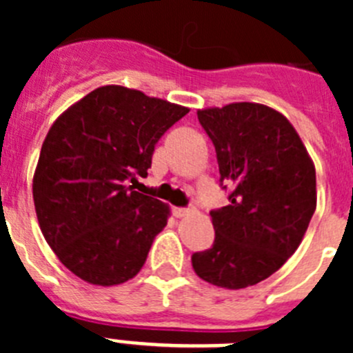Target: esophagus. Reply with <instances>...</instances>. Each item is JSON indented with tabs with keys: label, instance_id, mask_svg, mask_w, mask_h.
Returning <instances> with one entry per match:
<instances>
[{
	"label": "esophagus",
	"instance_id": "34e87169",
	"mask_svg": "<svg viewBox=\"0 0 353 353\" xmlns=\"http://www.w3.org/2000/svg\"><path fill=\"white\" fill-rule=\"evenodd\" d=\"M192 212H194V208H183V207H176V208H173L174 217H185V215L192 214Z\"/></svg>",
	"mask_w": 353,
	"mask_h": 353
}]
</instances>
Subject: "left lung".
Returning <instances> with one entry per match:
<instances>
[{
  "label": "left lung",
  "mask_w": 353,
  "mask_h": 353,
  "mask_svg": "<svg viewBox=\"0 0 353 353\" xmlns=\"http://www.w3.org/2000/svg\"><path fill=\"white\" fill-rule=\"evenodd\" d=\"M212 139L230 205L212 210L210 249L194 252L203 281L248 288L272 276L297 251L316 208V173L281 113L252 102L198 111Z\"/></svg>",
  "instance_id": "8db88e82"
}]
</instances>
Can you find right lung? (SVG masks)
I'll return each mask as SVG.
<instances>
[{
	"label": "right lung",
	"mask_w": 353,
	"mask_h": 353,
	"mask_svg": "<svg viewBox=\"0 0 353 353\" xmlns=\"http://www.w3.org/2000/svg\"><path fill=\"white\" fill-rule=\"evenodd\" d=\"M189 109L123 86H101L49 129L33 176L40 230L70 272L92 285L132 279L170 208L134 191L155 145Z\"/></svg>",
	"instance_id": "1"
}]
</instances>
